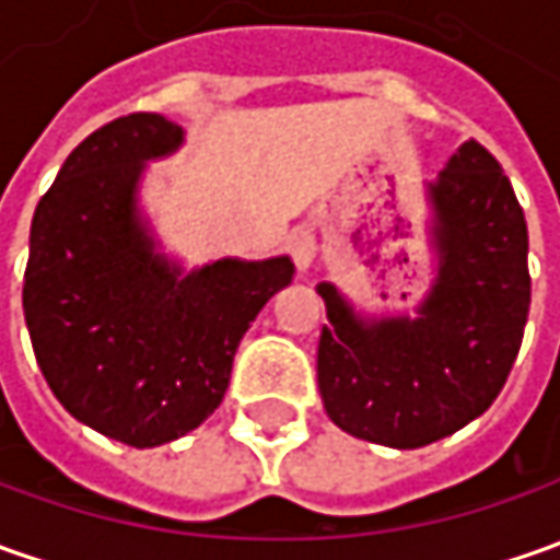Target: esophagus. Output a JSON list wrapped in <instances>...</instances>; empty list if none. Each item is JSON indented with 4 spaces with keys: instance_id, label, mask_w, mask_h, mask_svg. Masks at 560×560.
<instances>
[{
    "instance_id": "34e87169",
    "label": "esophagus",
    "mask_w": 560,
    "mask_h": 560,
    "mask_svg": "<svg viewBox=\"0 0 560 560\" xmlns=\"http://www.w3.org/2000/svg\"><path fill=\"white\" fill-rule=\"evenodd\" d=\"M291 260H294V266H298V272H306L313 262H316V235L313 232H306V229H300L298 235L291 238Z\"/></svg>"
}]
</instances>
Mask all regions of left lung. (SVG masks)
<instances>
[{
	"label": "left lung",
	"instance_id": "1",
	"mask_svg": "<svg viewBox=\"0 0 560 560\" xmlns=\"http://www.w3.org/2000/svg\"><path fill=\"white\" fill-rule=\"evenodd\" d=\"M424 201L434 262L412 313H362L335 281L316 284L328 313L316 362L325 412L390 450L428 446L487 412L530 313L527 220L490 151L458 145Z\"/></svg>",
	"mask_w": 560,
	"mask_h": 560
}]
</instances>
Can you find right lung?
<instances>
[{
    "label": "right lung",
    "instance_id": "add662e5",
    "mask_svg": "<svg viewBox=\"0 0 560 560\" xmlns=\"http://www.w3.org/2000/svg\"><path fill=\"white\" fill-rule=\"evenodd\" d=\"M183 142V126L161 114L95 129L30 225L24 318L36 362L77 421L136 450L213 415L244 331L294 279L288 257L185 269L161 247L139 191L148 164Z\"/></svg>",
    "mask_w": 560,
    "mask_h": 560
}]
</instances>
